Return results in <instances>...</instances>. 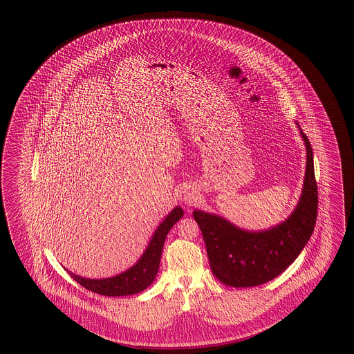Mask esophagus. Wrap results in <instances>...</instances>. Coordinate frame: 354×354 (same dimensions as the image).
I'll list each match as a JSON object with an SVG mask.
<instances>
[{
    "mask_svg": "<svg viewBox=\"0 0 354 354\" xmlns=\"http://www.w3.org/2000/svg\"><path fill=\"white\" fill-rule=\"evenodd\" d=\"M197 201V193L192 188H185L183 192V203L187 205L193 204Z\"/></svg>",
    "mask_w": 354,
    "mask_h": 354,
    "instance_id": "34e87169",
    "label": "esophagus"
}]
</instances>
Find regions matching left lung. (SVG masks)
<instances>
[{"instance_id":"obj_1","label":"left lung","mask_w":354,"mask_h":354,"mask_svg":"<svg viewBox=\"0 0 354 354\" xmlns=\"http://www.w3.org/2000/svg\"><path fill=\"white\" fill-rule=\"evenodd\" d=\"M306 149V170L300 198L283 222L265 230H245L222 215L196 209L210 268L225 286L249 288L277 278L299 257L314 231L318 191L314 176L313 149L299 123Z\"/></svg>"}]
</instances>
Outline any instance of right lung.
I'll return each mask as SVG.
<instances>
[{"label":"right lung","instance_id":"add662e5","mask_svg":"<svg viewBox=\"0 0 354 354\" xmlns=\"http://www.w3.org/2000/svg\"><path fill=\"white\" fill-rule=\"evenodd\" d=\"M183 215L184 213L180 206L174 207L169 215L156 228L144 253L136 261V263L120 274L110 278L91 279L76 275L67 268L64 270L80 286L102 296L118 297V296H131L135 293H140L147 290L157 277L166 236L171 230L172 225H175Z\"/></svg>","mask_w":354,"mask_h":354}]
</instances>
